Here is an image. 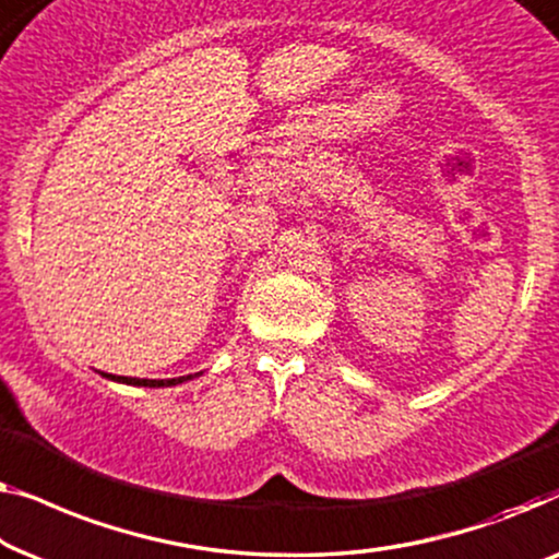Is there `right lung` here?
Segmentation results:
<instances>
[{"mask_svg": "<svg viewBox=\"0 0 559 559\" xmlns=\"http://www.w3.org/2000/svg\"><path fill=\"white\" fill-rule=\"evenodd\" d=\"M116 382H126V384H141V388H167V384H179L185 380H192V374L187 377H177V380H139V377H119V374H106Z\"/></svg>", "mask_w": 559, "mask_h": 559, "instance_id": "obj_1", "label": "right lung"}]
</instances>
